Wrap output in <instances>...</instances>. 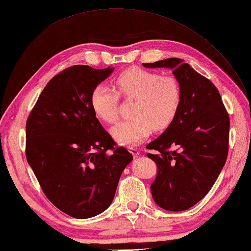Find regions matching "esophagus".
Masks as SVG:
<instances>
[{"label":"esophagus","instance_id":"34e87169","mask_svg":"<svg viewBox=\"0 0 251 251\" xmlns=\"http://www.w3.org/2000/svg\"><path fill=\"white\" fill-rule=\"evenodd\" d=\"M129 152L132 154V156H134V157H137V156L139 155V154H140V151L138 150L137 148H134V147L129 148Z\"/></svg>","mask_w":251,"mask_h":251}]
</instances>
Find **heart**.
<instances>
[{
	"label": "heart",
	"mask_w": 251,
	"mask_h": 251,
	"mask_svg": "<svg viewBox=\"0 0 251 251\" xmlns=\"http://www.w3.org/2000/svg\"><path fill=\"white\" fill-rule=\"evenodd\" d=\"M115 83L126 99H135L130 111L132 119L111 129L120 145H136L147 139L152 128L159 131L173 124L182 100L180 84L175 76L132 67L120 73ZM119 100V94L103 84L97 85L90 95L94 113L108 124L117 120Z\"/></svg>",
	"instance_id": "1"
}]
</instances>
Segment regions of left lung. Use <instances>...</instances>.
<instances>
[{
	"instance_id": "left-lung-1",
	"label": "left lung",
	"mask_w": 251,
	"mask_h": 251,
	"mask_svg": "<svg viewBox=\"0 0 251 251\" xmlns=\"http://www.w3.org/2000/svg\"><path fill=\"white\" fill-rule=\"evenodd\" d=\"M142 66L173 70L182 92L177 116L147 146L155 152L147 156L157 166L151 184L154 201L165 210H186L204 199L225 166L230 119L215 85L182 59Z\"/></svg>"
}]
</instances>
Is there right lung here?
<instances>
[{"label": "right lung", "mask_w": 251, "mask_h": 251, "mask_svg": "<svg viewBox=\"0 0 251 251\" xmlns=\"http://www.w3.org/2000/svg\"><path fill=\"white\" fill-rule=\"evenodd\" d=\"M113 71L82 65L66 69L47 83L26 121V161L47 199L76 219L111 205L132 161L125 148H114L90 105L93 89Z\"/></svg>", "instance_id": "1"}]
</instances>
